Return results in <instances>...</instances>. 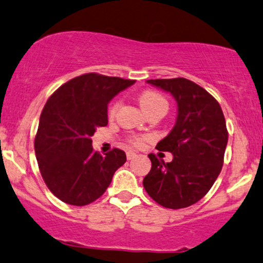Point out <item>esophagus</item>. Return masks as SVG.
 <instances>
[{
	"label": "esophagus",
	"mask_w": 263,
	"mask_h": 263,
	"mask_svg": "<svg viewBox=\"0 0 263 263\" xmlns=\"http://www.w3.org/2000/svg\"><path fill=\"white\" fill-rule=\"evenodd\" d=\"M135 157H137V153H134V152H126V158H128V160H133Z\"/></svg>",
	"instance_id": "obj_1"
}]
</instances>
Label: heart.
Segmentation results:
<instances>
[{
	"instance_id": "b5f03b06",
	"label": "heart",
	"mask_w": 263,
	"mask_h": 263,
	"mask_svg": "<svg viewBox=\"0 0 263 263\" xmlns=\"http://www.w3.org/2000/svg\"><path fill=\"white\" fill-rule=\"evenodd\" d=\"M139 103L145 112H149L151 110H154L158 108H165V109L168 108V103H166L165 98L163 97V95H160L159 92L153 91V90H146V91L142 92L139 97ZM118 108H119V103H117V101L110 105L109 108L110 117H114ZM144 139H145V137L137 135V137L130 138V143L135 146H140L143 144Z\"/></svg>"
}]
</instances>
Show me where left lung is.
Here are the masks:
<instances>
[{"mask_svg": "<svg viewBox=\"0 0 263 263\" xmlns=\"http://www.w3.org/2000/svg\"><path fill=\"white\" fill-rule=\"evenodd\" d=\"M149 84L169 91L178 104L174 128L157 144L173 154L171 163L149 154L152 169L143 180L158 204L179 210L202 199L222 171L228 132L221 105L207 90L184 78L155 79Z\"/></svg>", "mask_w": 263, "mask_h": 263, "instance_id": "8db88e82", "label": "left lung"}]
</instances>
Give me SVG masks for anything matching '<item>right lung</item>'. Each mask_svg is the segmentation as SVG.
I'll list each match as a JSON object with an SVG mask.
<instances>
[{"instance_id":"1","label":"right lung","mask_w":263,"mask_h":263,"mask_svg":"<svg viewBox=\"0 0 263 263\" xmlns=\"http://www.w3.org/2000/svg\"><path fill=\"white\" fill-rule=\"evenodd\" d=\"M135 80L89 72L71 79L49 98L35 137L42 179L55 197L86 205L104 194L126 162L121 149L95 152L91 137L108 124V104Z\"/></svg>"}]
</instances>
